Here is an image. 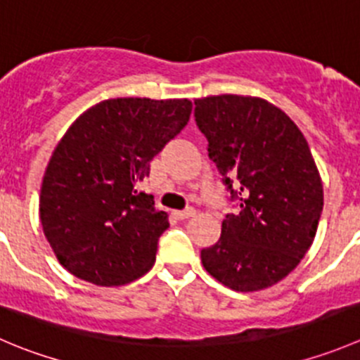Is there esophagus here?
I'll return each mask as SVG.
<instances>
[{
  "instance_id": "34e87169",
  "label": "esophagus",
  "mask_w": 360,
  "mask_h": 360,
  "mask_svg": "<svg viewBox=\"0 0 360 360\" xmlns=\"http://www.w3.org/2000/svg\"><path fill=\"white\" fill-rule=\"evenodd\" d=\"M174 214H176L177 219H188L195 214V209L188 207V209H184V211H176Z\"/></svg>"
}]
</instances>
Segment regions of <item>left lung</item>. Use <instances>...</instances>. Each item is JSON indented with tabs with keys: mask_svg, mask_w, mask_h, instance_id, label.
I'll return each instance as SVG.
<instances>
[{
	"mask_svg": "<svg viewBox=\"0 0 360 360\" xmlns=\"http://www.w3.org/2000/svg\"><path fill=\"white\" fill-rule=\"evenodd\" d=\"M195 121L239 204L221 221L219 239L200 251L202 264L236 292L273 287L309 250L322 214V179L308 142L283 110L255 96L195 100Z\"/></svg>",
	"mask_w": 360,
	"mask_h": 360,
	"instance_id": "8db88e82",
	"label": "left lung"
}]
</instances>
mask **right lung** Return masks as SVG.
I'll return each instance as SVG.
<instances>
[{"instance_id":"add662e5","label":"right lung","mask_w":360,"mask_h":360,"mask_svg":"<svg viewBox=\"0 0 360 360\" xmlns=\"http://www.w3.org/2000/svg\"><path fill=\"white\" fill-rule=\"evenodd\" d=\"M190 114L186 98H114L87 109L66 130L45 170L40 219L68 273L117 287L153 267L169 219L137 183Z\"/></svg>"}]
</instances>
